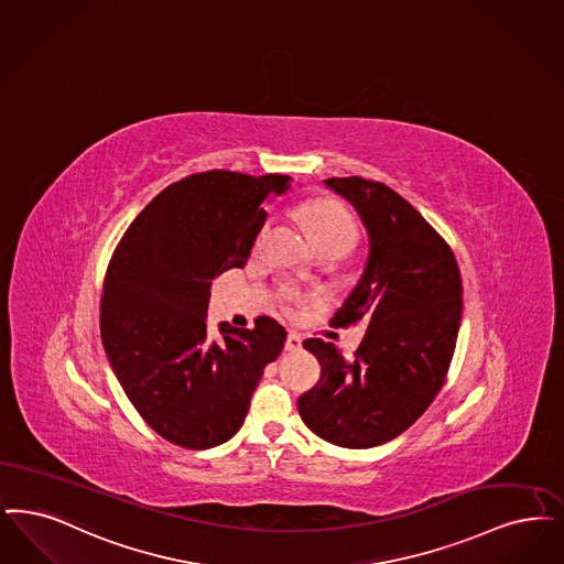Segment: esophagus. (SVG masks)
Here are the masks:
<instances>
[{
	"instance_id": "1",
	"label": "esophagus",
	"mask_w": 564,
	"mask_h": 564,
	"mask_svg": "<svg viewBox=\"0 0 564 564\" xmlns=\"http://www.w3.org/2000/svg\"><path fill=\"white\" fill-rule=\"evenodd\" d=\"M302 348V338L297 334H290L285 339V350L288 352H297Z\"/></svg>"
}]
</instances>
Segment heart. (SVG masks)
<instances>
[{
  "label": "heart",
  "mask_w": 564,
  "mask_h": 564,
  "mask_svg": "<svg viewBox=\"0 0 564 564\" xmlns=\"http://www.w3.org/2000/svg\"><path fill=\"white\" fill-rule=\"evenodd\" d=\"M300 214H302V220L308 226L316 246L332 243V241L355 243V239H357V226L341 203L318 199V202L304 205ZM264 232L267 230H262L258 235V241H262Z\"/></svg>",
  "instance_id": "heart-1"
}]
</instances>
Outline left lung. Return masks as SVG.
<instances>
[{"mask_svg":"<svg viewBox=\"0 0 564 564\" xmlns=\"http://www.w3.org/2000/svg\"><path fill=\"white\" fill-rule=\"evenodd\" d=\"M325 186L357 209L369 237L361 279L332 327L365 321L367 332L355 359L332 341H304L321 378L297 411L327 443L369 449L403 434L443 388L462 321V276L445 239L390 186L359 176Z\"/></svg>","mask_w":564,"mask_h":564,"instance_id":"left-lung-1","label":"left lung"}]
</instances>
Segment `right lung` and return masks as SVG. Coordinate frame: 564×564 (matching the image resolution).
Wrapping results in <instances>:
<instances>
[{"label":"right lung","instance_id":"1","mask_svg":"<svg viewBox=\"0 0 564 564\" xmlns=\"http://www.w3.org/2000/svg\"><path fill=\"white\" fill-rule=\"evenodd\" d=\"M290 176L212 170L170 184L113 251L100 302V336L115 376L142 420L184 449H209L246 422L264 367L288 332L220 323L207 338L212 281L243 269L264 226V203Z\"/></svg>","mask_w":564,"mask_h":564}]
</instances>
